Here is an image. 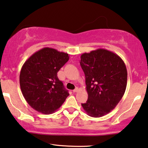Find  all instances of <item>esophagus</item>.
<instances>
[{
  "mask_svg": "<svg viewBox=\"0 0 148 148\" xmlns=\"http://www.w3.org/2000/svg\"><path fill=\"white\" fill-rule=\"evenodd\" d=\"M78 90H79V88H76L75 89V90H73V92H78Z\"/></svg>",
  "mask_w": 148,
  "mask_h": 148,
  "instance_id": "34e87169",
  "label": "esophagus"
}]
</instances>
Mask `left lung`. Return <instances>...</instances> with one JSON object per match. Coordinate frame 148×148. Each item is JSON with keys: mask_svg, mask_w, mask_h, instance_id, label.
Returning a JSON list of instances; mask_svg holds the SVG:
<instances>
[{"mask_svg": "<svg viewBox=\"0 0 148 148\" xmlns=\"http://www.w3.org/2000/svg\"><path fill=\"white\" fill-rule=\"evenodd\" d=\"M88 99L82 104L89 116L101 117L113 110L125 94L127 82L125 64L120 56L99 48L81 56Z\"/></svg>", "mask_w": 148, "mask_h": 148, "instance_id": "obj_1", "label": "left lung"}]
</instances>
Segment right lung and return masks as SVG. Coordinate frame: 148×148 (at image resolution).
I'll return each instance as SVG.
<instances>
[{
    "mask_svg": "<svg viewBox=\"0 0 148 148\" xmlns=\"http://www.w3.org/2000/svg\"><path fill=\"white\" fill-rule=\"evenodd\" d=\"M69 59V54L44 48L32 54L22 66L20 88L28 104L42 114L60 108L69 95L57 73Z\"/></svg>",
    "mask_w": 148,
    "mask_h": 148,
    "instance_id": "1",
    "label": "right lung"
}]
</instances>
